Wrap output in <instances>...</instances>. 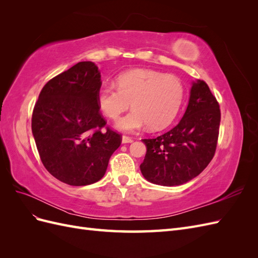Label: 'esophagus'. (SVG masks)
I'll return each instance as SVG.
<instances>
[{
  "label": "esophagus",
  "instance_id": "1",
  "mask_svg": "<svg viewBox=\"0 0 258 258\" xmlns=\"http://www.w3.org/2000/svg\"><path fill=\"white\" fill-rule=\"evenodd\" d=\"M132 142H134V140H132L131 138H129V137H126V136H122V138H121V143H122V144L132 143Z\"/></svg>",
  "mask_w": 258,
  "mask_h": 258
}]
</instances>
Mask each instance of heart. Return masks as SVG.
I'll return each instance as SVG.
<instances>
[{
  "label": "heart",
  "mask_w": 258,
  "mask_h": 258,
  "mask_svg": "<svg viewBox=\"0 0 258 258\" xmlns=\"http://www.w3.org/2000/svg\"><path fill=\"white\" fill-rule=\"evenodd\" d=\"M117 88L103 86L98 90L97 102L106 117L117 119L131 102L134 108L116 122V128L136 132L145 127L159 130L171 123L182 105L183 84L172 74L148 69H135L116 79Z\"/></svg>",
  "instance_id": "1"
}]
</instances>
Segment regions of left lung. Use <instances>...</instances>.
<instances>
[{"mask_svg": "<svg viewBox=\"0 0 258 258\" xmlns=\"http://www.w3.org/2000/svg\"><path fill=\"white\" fill-rule=\"evenodd\" d=\"M221 111L209 86L192 82L188 105L174 128L155 139H143L146 155L140 166L148 182L177 186L199 175L212 160Z\"/></svg>", "mask_w": 258, "mask_h": 258, "instance_id": "left-lung-1", "label": "left lung"}]
</instances>
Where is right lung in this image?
I'll list each match as a JSON object with an SVG mask.
<instances>
[{"label":"right lung","instance_id":"1","mask_svg":"<svg viewBox=\"0 0 258 258\" xmlns=\"http://www.w3.org/2000/svg\"><path fill=\"white\" fill-rule=\"evenodd\" d=\"M101 73L83 61L46 84L32 114V134L44 167L59 181L90 185L105 174L108 160L121 143L100 114L97 93Z\"/></svg>","mask_w":258,"mask_h":258}]
</instances>
